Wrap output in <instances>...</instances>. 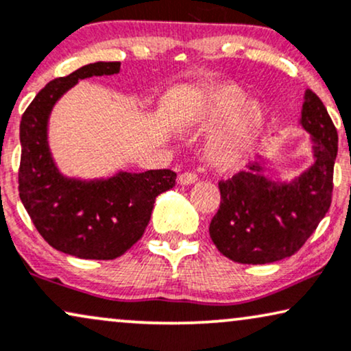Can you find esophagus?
Here are the masks:
<instances>
[{
  "label": "esophagus",
  "instance_id": "1",
  "mask_svg": "<svg viewBox=\"0 0 351 351\" xmlns=\"http://www.w3.org/2000/svg\"><path fill=\"white\" fill-rule=\"evenodd\" d=\"M197 181V175L194 171H184L178 176L180 184H194Z\"/></svg>",
  "mask_w": 351,
  "mask_h": 351
}]
</instances>
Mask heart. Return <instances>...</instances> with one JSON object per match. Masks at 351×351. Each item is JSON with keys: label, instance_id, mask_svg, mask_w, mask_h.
<instances>
[{"label": "heart", "instance_id": "heart-1", "mask_svg": "<svg viewBox=\"0 0 351 351\" xmlns=\"http://www.w3.org/2000/svg\"><path fill=\"white\" fill-rule=\"evenodd\" d=\"M191 121L208 130L221 121L207 144V157L220 170L241 165L263 134L265 113L256 100L233 84H221L204 90L194 106Z\"/></svg>", "mask_w": 351, "mask_h": 351}]
</instances>
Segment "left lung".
Here are the masks:
<instances>
[{
  "label": "left lung",
  "instance_id": "left-lung-1",
  "mask_svg": "<svg viewBox=\"0 0 351 351\" xmlns=\"http://www.w3.org/2000/svg\"><path fill=\"white\" fill-rule=\"evenodd\" d=\"M301 124L311 134L316 162L293 183L267 180L259 163L219 181L220 207L208 233L234 263L269 264L293 256L329 210L339 134L313 90H306Z\"/></svg>",
  "mask_w": 351,
  "mask_h": 351
}]
</instances>
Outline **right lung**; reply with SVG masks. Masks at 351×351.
Instances as JSON below:
<instances>
[{
    "label": "right lung",
    "instance_id": "obj_1",
    "mask_svg": "<svg viewBox=\"0 0 351 351\" xmlns=\"http://www.w3.org/2000/svg\"><path fill=\"white\" fill-rule=\"evenodd\" d=\"M119 66V61H99L53 79L21 119V201L48 245L81 259L110 261L124 254L144 234L155 197L176 180L171 170H149L86 183L64 178L53 163L47 143L53 105L79 79L117 74Z\"/></svg>",
    "mask_w": 351,
    "mask_h": 351
}]
</instances>
